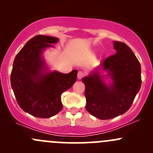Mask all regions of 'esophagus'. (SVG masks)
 Listing matches in <instances>:
<instances>
[{
  "label": "esophagus",
  "mask_w": 153,
  "mask_h": 153,
  "mask_svg": "<svg viewBox=\"0 0 153 153\" xmlns=\"http://www.w3.org/2000/svg\"><path fill=\"white\" fill-rule=\"evenodd\" d=\"M84 73L83 72H81V71H79V72H78V75H77V77H78V79H81V78L84 77Z\"/></svg>",
  "instance_id": "esophagus-1"
}]
</instances>
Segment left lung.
Here are the masks:
<instances>
[{
  "label": "left lung",
  "instance_id": "8db88e82",
  "mask_svg": "<svg viewBox=\"0 0 153 153\" xmlns=\"http://www.w3.org/2000/svg\"><path fill=\"white\" fill-rule=\"evenodd\" d=\"M113 47L115 53L81 79L86 110L101 120L125 113L141 86V64L132 49L119 41Z\"/></svg>",
  "mask_w": 153,
  "mask_h": 153
}]
</instances>
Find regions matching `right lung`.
<instances>
[{"instance_id":"right-lung-1","label":"right lung","mask_w":153,"mask_h":153,"mask_svg":"<svg viewBox=\"0 0 153 153\" xmlns=\"http://www.w3.org/2000/svg\"><path fill=\"white\" fill-rule=\"evenodd\" d=\"M58 38L36 35L27 41L15 56L11 73V86L20 107L35 117L48 118L62 109L61 94L77 79L76 69L67 74L51 70L44 52Z\"/></svg>"}]
</instances>
